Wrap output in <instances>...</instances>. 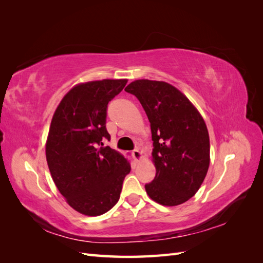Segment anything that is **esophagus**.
<instances>
[{
    "label": "esophagus",
    "mask_w": 263,
    "mask_h": 263,
    "mask_svg": "<svg viewBox=\"0 0 263 263\" xmlns=\"http://www.w3.org/2000/svg\"><path fill=\"white\" fill-rule=\"evenodd\" d=\"M132 154H133V157L135 158V160H136V161H139L140 159H141V157H142V153H141V151H140L138 148L133 150Z\"/></svg>",
    "instance_id": "34e87169"
}]
</instances>
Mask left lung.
<instances>
[{
	"instance_id": "obj_1",
	"label": "left lung",
	"mask_w": 263,
	"mask_h": 263,
	"mask_svg": "<svg viewBox=\"0 0 263 263\" xmlns=\"http://www.w3.org/2000/svg\"><path fill=\"white\" fill-rule=\"evenodd\" d=\"M144 107L153 134L156 177L145 185L151 200L177 206L192 197L210 166V136L202 115L177 87L141 79L126 86Z\"/></svg>"
}]
</instances>
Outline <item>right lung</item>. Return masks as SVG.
<instances>
[{
  "instance_id": "right-lung-1",
  "label": "right lung",
  "mask_w": 263,
  "mask_h": 263,
  "mask_svg": "<svg viewBox=\"0 0 263 263\" xmlns=\"http://www.w3.org/2000/svg\"><path fill=\"white\" fill-rule=\"evenodd\" d=\"M126 79L79 83L55 108L46 141L51 178L67 203L86 216H99L118 202L130 163L109 140L106 108Z\"/></svg>"
}]
</instances>
